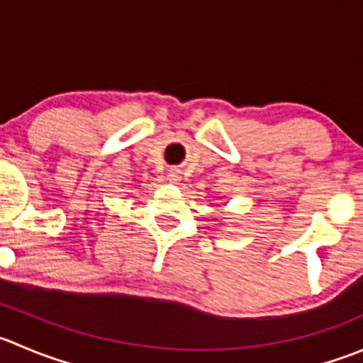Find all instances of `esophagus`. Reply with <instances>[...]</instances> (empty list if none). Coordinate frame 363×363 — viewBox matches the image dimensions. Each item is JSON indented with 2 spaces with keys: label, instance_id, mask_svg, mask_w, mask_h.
I'll return each instance as SVG.
<instances>
[{
  "label": "esophagus",
  "instance_id": "obj_1",
  "mask_svg": "<svg viewBox=\"0 0 363 363\" xmlns=\"http://www.w3.org/2000/svg\"><path fill=\"white\" fill-rule=\"evenodd\" d=\"M170 179H172V181H177V174H170Z\"/></svg>",
  "mask_w": 363,
  "mask_h": 363
}]
</instances>
